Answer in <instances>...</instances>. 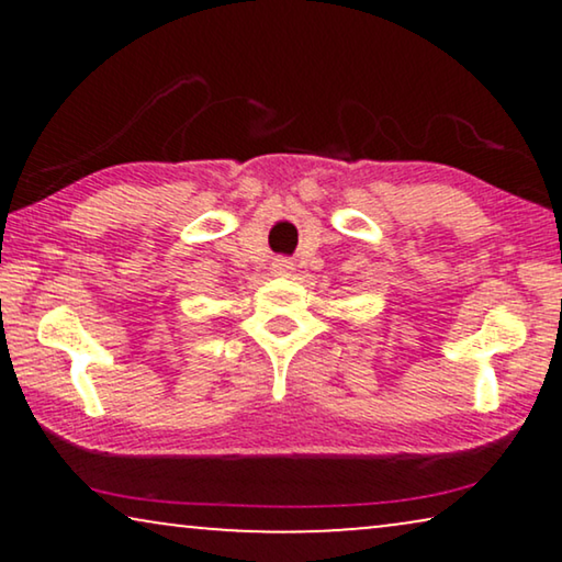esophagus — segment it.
<instances>
[{
    "mask_svg": "<svg viewBox=\"0 0 562 562\" xmlns=\"http://www.w3.org/2000/svg\"><path fill=\"white\" fill-rule=\"evenodd\" d=\"M271 271L276 276H291V273H294V263H291L289 258H276L273 266H271Z\"/></svg>",
    "mask_w": 562,
    "mask_h": 562,
    "instance_id": "34e87169",
    "label": "esophagus"
}]
</instances>
